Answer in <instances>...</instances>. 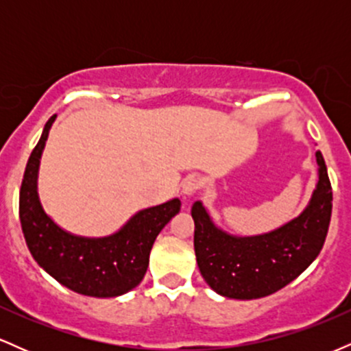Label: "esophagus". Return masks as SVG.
<instances>
[{
    "instance_id": "obj_1",
    "label": "esophagus",
    "mask_w": 351,
    "mask_h": 351,
    "mask_svg": "<svg viewBox=\"0 0 351 351\" xmlns=\"http://www.w3.org/2000/svg\"><path fill=\"white\" fill-rule=\"evenodd\" d=\"M199 188H201V181H199L198 176L189 175L188 178L183 181V195L193 196L195 193H198Z\"/></svg>"
}]
</instances>
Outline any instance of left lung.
Returning <instances> with one entry per match:
<instances>
[{
    "instance_id": "1",
    "label": "left lung",
    "mask_w": 351,
    "mask_h": 351,
    "mask_svg": "<svg viewBox=\"0 0 351 351\" xmlns=\"http://www.w3.org/2000/svg\"><path fill=\"white\" fill-rule=\"evenodd\" d=\"M310 204L291 223L263 236L236 237L213 224L199 201L191 208L195 252L203 279L229 299L251 300L280 291L315 261L332 217V184L320 152Z\"/></svg>"
}]
</instances>
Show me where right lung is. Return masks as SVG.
Masks as SVG:
<instances>
[{"label": "right lung", "instance_id": "add662e5", "mask_svg": "<svg viewBox=\"0 0 351 351\" xmlns=\"http://www.w3.org/2000/svg\"><path fill=\"white\" fill-rule=\"evenodd\" d=\"M56 115L44 125L27 160L19 189V221L34 261L71 291L90 297H117L143 279L152 245L160 231L178 215V198L136 215L115 234L80 237L60 229L44 213L38 196V170L44 145Z\"/></svg>", "mask_w": 351, "mask_h": 351}]
</instances>
